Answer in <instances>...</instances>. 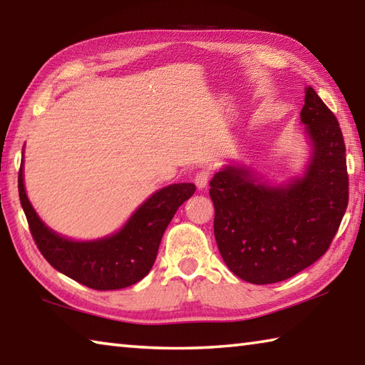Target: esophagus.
Masks as SVG:
<instances>
[{
  "mask_svg": "<svg viewBox=\"0 0 365 365\" xmlns=\"http://www.w3.org/2000/svg\"><path fill=\"white\" fill-rule=\"evenodd\" d=\"M209 170H200L197 172V174L195 175V183H196V187L200 188V190H202V188H205L207 187V182H209Z\"/></svg>",
  "mask_w": 365,
  "mask_h": 365,
  "instance_id": "34e87169",
  "label": "esophagus"
}]
</instances>
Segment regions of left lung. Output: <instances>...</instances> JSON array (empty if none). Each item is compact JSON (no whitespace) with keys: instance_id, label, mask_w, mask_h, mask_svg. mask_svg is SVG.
<instances>
[{"instance_id":"8db88e82","label":"left lung","mask_w":365,"mask_h":365,"mask_svg":"<svg viewBox=\"0 0 365 365\" xmlns=\"http://www.w3.org/2000/svg\"><path fill=\"white\" fill-rule=\"evenodd\" d=\"M300 118L313 153L303 177L271 187L246 168L227 165L209 183L218 250L227 267L252 284L289 279L319 260L346 210L339 121L313 88L304 89Z\"/></svg>"}]
</instances>
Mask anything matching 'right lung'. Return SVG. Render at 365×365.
<instances>
[{
  "label": "right lung",
  "mask_w": 365,
  "mask_h": 365,
  "mask_svg": "<svg viewBox=\"0 0 365 365\" xmlns=\"http://www.w3.org/2000/svg\"><path fill=\"white\" fill-rule=\"evenodd\" d=\"M195 191L193 183L169 185L150 196L118 233L79 242L56 235L41 222L25 195L22 165L19 170V197L36 247L57 271L96 290L124 289L143 279L172 217Z\"/></svg>",
  "instance_id": "obj_1"
}]
</instances>
